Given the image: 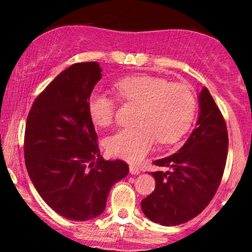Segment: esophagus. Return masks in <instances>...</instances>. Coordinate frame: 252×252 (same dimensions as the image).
Here are the masks:
<instances>
[{
    "instance_id": "obj_1",
    "label": "esophagus",
    "mask_w": 252,
    "mask_h": 252,
    "mask_svg": "<svg viewBox=\"0 0 252 252\" xmlns=\"http://www.w3.org/2000/svg\"><path fill=\"white\" fill-rule=\"evenodd\" d=\"M129 170H130V173H131L132 175H138V174H140V173H141V170L138 169L136 166H134V164H130Z\"/></svg>"
}]
</instances>
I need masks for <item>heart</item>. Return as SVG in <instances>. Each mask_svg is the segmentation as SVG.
<instances>
[{"label":"heart","instance_id":"obj_1","mask_svg":"<svg viewBox=\"0 0 252 252\" xmlns=\"http://www.w3.org/2000/svg\"><path fill=\"white\" fill-rule=\"evenodd\" d=\"M117 94L126 102L140 104L134 128H123L110 135L105 147L111 155L137 162L149 153L155 140L173 143L184 136L194 120L196 99L189 86L170 84L163 78L134 76L115 85ZM115 100L100 90H94L88 99L91 121L99 126L112 123Z\"/></svg>","mask_w":252,"mask_h":252}]
</instances>
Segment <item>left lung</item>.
<instances>
[{
	"instance_id": "8db88e82",
	"label": "left lung",
	"mask_w": 252,
	"mask_h": 252,
	"mask_svg": "<svg viewBox=\"0 0 252 252\" xmlns=\"http://www.w3.org/2000/svg\"><path fill=\"white\" fill-rule=\"evenodd\" d=\"M199 117L175 154L154 161L167 172H153L155 189L141 201L144 216L163 226L186 222L205 210L220 185L228 136L220 110L206 88L198 96Z\"/></svg>"
}]
</instances>
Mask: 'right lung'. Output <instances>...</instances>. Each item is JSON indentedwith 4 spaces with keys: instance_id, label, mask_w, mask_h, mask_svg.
I'll list each match as a JSON object with an SVG mask.
<instances>
[{
    "instance_id": "right-lung-1",
    "label": "right lung",
    "mask_w": 252,
    "mask_h": 252,
    "mask_svg": "<svg viewBox=\"0 0 252 252\" xmlns=\"http://www.w3.org/2000/svg\"><path fill=\"white\" fill-rule=\"evenodd\" d=\"M96 62L73 63L34 100L25 132V162L34 187L58 215L85 221L105 210L111 187L129 173L122 160H104L88 112L102 78Z\"/></svg>"
}]
</instances>
